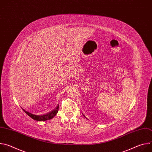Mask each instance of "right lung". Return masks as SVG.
Returning a JSON list of instances; mask_svg holds the SVG:
<instances>
[{"mask_svg":"<svg viewBox=\"0 0 152 152\" xmlns=\"http://www.w3.org/2000/svg\"><path fill=\"white\" fill-rule=\"evenodd\" d=\"M58 110H59V105H58L55 109L53 111H52L51 112L44 114V115H35L33 114H31L25 110H23V111L25 112L26 114H27L30 117H31L32 119L37 120V121H46V120H50L52 118H53L56 114L58 112Z\"/></svg>","mask_w":152,"mask_h":152,"instance_id":"right-lung-1","label":"right lung"}]
</instances>
